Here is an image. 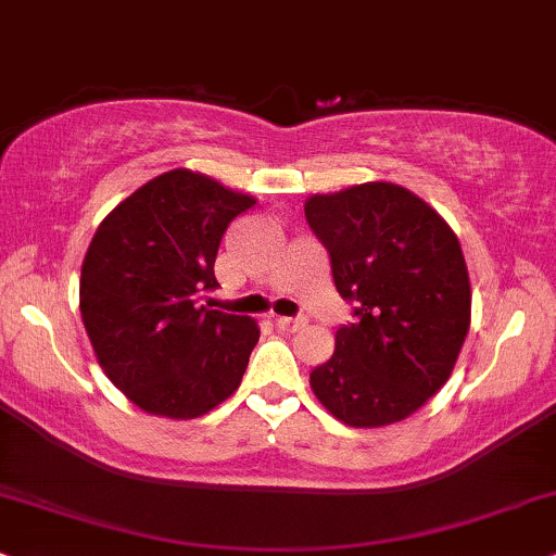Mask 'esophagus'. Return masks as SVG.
<instances>
[{
  "label": "esophagus",
  "mask_w": 556,
  "mask_h": 556,
  "mask_svg": "<svg viewBox=\"0 0 556 556\" xmlns=\"http://www.w3.org/2000/svg\"><path fill=\"white\" fill-rule=\"evenodd\" d=\"M276 325L283 332H299V330H304V327H306V319L304 317H278Z\"/></svg>",
  "instance_id": "34e87169"
}]
</instances>
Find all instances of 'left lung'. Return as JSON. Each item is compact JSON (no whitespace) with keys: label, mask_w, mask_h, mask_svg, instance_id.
I'll return each mask as SVG.
<instances>
[{"label":"left lung","mask_w":556,"mask_h":556,"mask_svg":"<svg viewBox=\"0 0 556 556\" xmlns=\"http://www.w3.org/2000/svg\"><path fill=\"white\" fill-rule=\"evenodd\" d=\"M304 214L330 252L334 289L358 314L312 371V392L351 428L400 422L448 381L467 340L471 286L458 237L396 182L314 193Z\"/></svg>","instance_id":"1"}]
</instances>
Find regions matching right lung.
I'll return each mask as SVG.
<instances>
[{"label": "right lung", "instance_id": "right-lung-1", "mask_svg": "<svg viewBox=\"0 0 556 556\" xmlns=\"http://www.w3.org/2000/svg\"><path fill=\"white\" fill-rule=\"evenodd\" d=\"M257 201L188 167L134 190L87 247L79 312L100 368L149 415L195 420L242 383L255 319L208 309L231 218Z\"/></svg>", "mask_w": 556, "mask_h": 556}]
</instances>
